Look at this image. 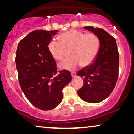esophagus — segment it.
Wrapping results in <instances>:
<instances>
[{"label":"esophagus","instance_id":"obj_1","mask_svg":"<svg viewBox=\"0 0 134 134\" xmlns=\"http://www.w3.org/2000/svg\"><path fill=\"white\" fill-rule=\"evenodd\" d=\"M71 74H72V76L73 77H74L76 76V73L75 72H72L71 73Z\"/></svg>","mask_w":134,"mask_h":134}]
</instances>
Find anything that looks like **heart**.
Instances as JSON below:
<instances>
[{"label":"heart","mask_w":134,"mask_h":134,"mask_svg":"<svg viewBox=\"0 0 134 134\" xmlns=\"http://www.w3.org/2000/svg\"><path fill=\"white\" fill-rule=\"evenodd\" d=\"M58 41L52 40L49 43L48 51L55 60L64 58L66 52L70 58L58 64L62 70H74L81 64L87 67L95 60L100 48V41L96 34H85L77 30H70L58 36Z\"/></svg>","instance_id":"obj_1"}]
</instances>
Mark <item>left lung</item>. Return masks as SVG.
Returning a JSON list of instances; mask_svg holds the SVG:
<instances>
[{"label":"left lung","mask_w":134,"mask_h":134,"mask_svg":"<svg viewBox=\"0 0 134 134\" xmlns=\"http://www.w3.org/2000/svg\"><path fill=\"white\" fill-rule=\"evenodd\" d=\"M84 29L98 36L100 48L94 62L77 73V76L84 79V82L77 94L82 100L97 103L108 98L116 85L119 55L116 40L105 30L92 26H86Z\"/></svg>","instance_id":"1"}]
</instances>
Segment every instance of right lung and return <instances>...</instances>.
Wrapping results in <instances>:
<instances>
[{"label": "right lung", "mask_w": 134, "mask_h": 134, "mask_svg": "<svg viewBox=\"0 0 134 134\" xmlns=\"http://www.w3.org/2000/svg\"><path fill=\"white\" fill-rule=\"evenodd\" d=\"M58 30H35L19 41L16 55L18 79L29 101L40 110H50L59 105L62 89L71 81L70 72L57 74L56 62L48 51L52 36Z\"/></svg>", "instance_id": "right-lung-1"}]
</instances>
